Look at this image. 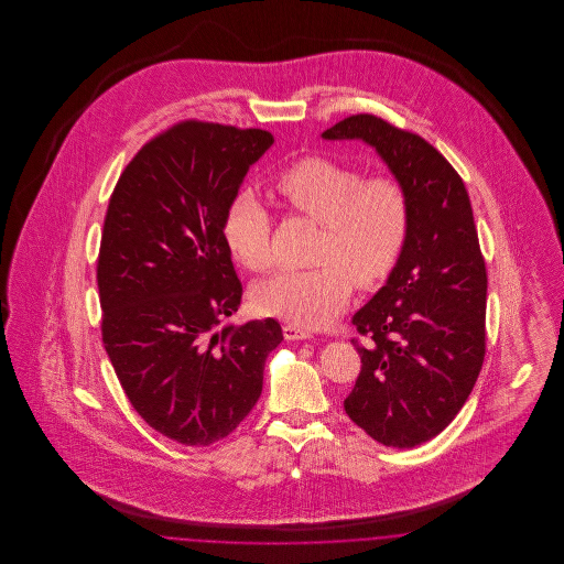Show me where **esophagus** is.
<instances>
[{
	"mask_svg": "<svg viewBox=\"0 0 564 564\" xmlns=\"http://www.w3.org/2000/svg\"><path fill=\"white\" fill-rule=\"evenodd\" d=\"M283 336H285V340H306V338H313V334L306 327L294 325V323L283 325Z\"/></svg>",
	"mask_w": 564,
	"mask_h": 564,
	"instance_id": "esophagus-1",
	"label": "esophagus"
}]
</instances>
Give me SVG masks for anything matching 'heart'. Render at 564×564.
<instances>
[{"instance_id": "obj_1", "label": "heart", "mask_w": 564, "mask_h": 564, "mask_svg": "<svg viewBox=\"0 0 564 564\" xmlns=\"http://www.w3.org/2000/svg\"><path fill=\"white\" fill-rule=\"evenodd\" d=\"M288 209L323 226L317 262L311 270H283L253 290L262 315L319 327L336 319L359 288L380 285L398 267L410 235V196L391 175H364L361 169L327 156L290 162L272 180ZM230 253L245 269L269 270L272 217L251 192L237 194L221 221Z\"/></svg>"}]
</instances>
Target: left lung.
Wrapping results in <instances>:
<instances>
[{"label": "left lung", "mask_w": 564, "mask_h": 564, "mask_svg": "<svg viewBox=\"0 0 564 564\" xmlns=\"http://www.w3.org/2000/svg\"><path fill=\"white\" fill-rule=\"evenodd\" d=\"M323 139H364L410 196L402 258L352 315L361 372L345 410L376 442L412 448L446 430L486 352V267L460 175L421 134L355 113Z\"/></svg>", "instance_id": "8db88e82"}]
</instances>
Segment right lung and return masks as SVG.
I'll list each match as a JSON object with an SVG mask.
<instances>
[{
    "mask_svg": "<svg viewBox=\"0 0 564 564\" xmlns=\"http://www.w3.org/2000/svg\"><path fill=\"white\" fill-rule=\"evenodd\" d=\"M262 129L184 120L150 139L109 198L97 260L101 336L137 414L184 446L241 425L283 340L274 319L235 327L242 285L221 235Z\"/></svg>",
    "mask_w": 564,
    "mask_h": 564,
    "instance_id": "obj_1",
    "label": "right lung"
}]
</instances>
